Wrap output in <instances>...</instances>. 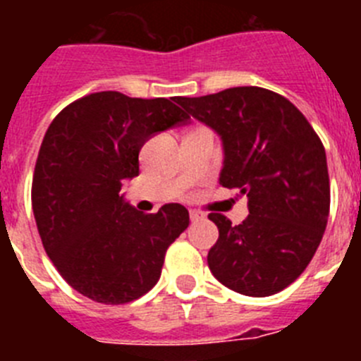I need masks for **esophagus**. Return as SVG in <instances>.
Here are the masks:
<instances>
[{"mask_svg": "<svg viewBox=\"0 0 361 361\" xmlns=\"http://www.w3.org/2000/svg\"><path fill=\"white\" fill-rule=\"evenodd\" d=\"M204 213H200V212H195V209H190V219H191V222H199V220H202L204 219Z\"/></svg>", "mask_w": 361, "mask_h": 361, "instance_id": "1", "label": "esophagus"}]
</instances>
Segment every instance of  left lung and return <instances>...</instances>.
Wrapping results in <instances>:
<instances>
[{
    "mask_svg": "<svg viewBox=\"0 0 361 361\" xmlns=\"http://www.w3.org/2000/svg\"><path fill=\"white\" fill-rule=\"evenodd\" d=\"M222 139L220 184L247 195L238 226L209 213L219 240L213 276L245 296H269L295 282L317 253L329 216L331 188L320 137L283 95L237 86L177 101Z\"/></svg>",
    "mask_w": 361,
    "mask_h": 361,
    "instance_id": "obj_1",
    "label": "left lung"
}]
</instances>
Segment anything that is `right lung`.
Segmentation results:
<instances>
[{"mask_svg": "<svg viewBox=\"0 0 361 361\" xmlns=\"http://www.w3.org/2000/svg\"><path fill=\"white\" fill-rule=\"evenodd\" d=\"M175 103L85 95L57 114L41 142L32 178L41 242L59 275L99 304L146 295L161 279L166 250L190 224L180 204L146 215L121 195L124 180L139 175L142 145L190 119Z\"/></svg>", "mask_w": 361, "mask_h": 361, "instance_id": "obj_1", "label": "right lung"}]
</instances>
